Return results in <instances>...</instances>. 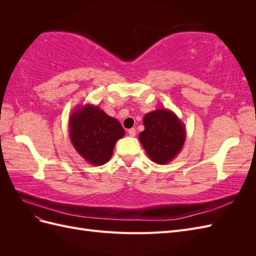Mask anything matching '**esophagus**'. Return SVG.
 <instances>
[{
    "instance_id": "1",
    "label": "esophagus",
    "mask_w": 256,
    "mask_h": 256,
    "mask_svg": "<svg viewBox=\"0 0 256 256\" xmlns=\"http://www.w3.org/2000/svg\"><path fill=\"white\" fill-rule=\"evenodd\" d=\"M128 134L130 136H136V129L134 128H131L128 130Z\"/></svg>"
}]
</instances>
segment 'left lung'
<instances>
[{"instance_id": "obj_1", "label": "left lung", "mask_w": 256, "mask_h": 256, "mask_svg": "<svg viewBox=\"0 0 256 256\" xmlns=\"http://www.w3.org/2000/svg\"><path fill=\"white\" fill-rule=\"evenodd\" d=\"M144 131L138 134L147 156L154 164H166L180 152L186 141V129L178 116L166 109L145 114Z\"/></svg>"}]
</instances>
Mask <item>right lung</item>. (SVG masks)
<instances>
[{
  "mask_svg": "<svg viewBox=\"0 0 256 256\" xmlns=\"http://www.w3.org/2000/svg\"><path fill=\"white\" fill-rule=\"evenodd\" d=\"M125 136L120 122L98 106H78L69 116V138L74 150L92 166H102L112 157L115 143Z\"/></svg>",
  "mask_w": 256,
  "mask_h": 256,
  "instance_id": "right-lung-1",
  "label": "right lung"
}]
</instances>
